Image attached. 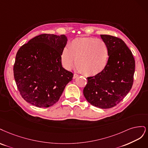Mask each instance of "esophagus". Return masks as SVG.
Returning a JSON list of instances; mask_svg holds the SVG:
<instances>
[{"instance_id":"1","label":"esophagus","mask_w":148,"mask_h":148,"mask_svg":"<svg viewBox=\"0 0 148 148\" xmlns=\"http://www.w3.org/2000/svg\"><path fill=\"white\" fill-rule=\"evenodd\" d=\"M79 76V75L78 74H74V76H73V79H75V78H77V77Z\"/></svg>"}]
</instances>
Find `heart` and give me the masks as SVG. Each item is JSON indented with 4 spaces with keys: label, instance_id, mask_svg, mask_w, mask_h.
I'll use <instances>...</instances> for the list:
<instances>
[{
    "label": "heart",
    "instance_id": "1",
    "mask_svg": "<svg viewBox=\"0 0 148 148\" xmlns=\"http://www.w3.org/2000/svg\"><path fill=\"white\" fill-rule=\"evenodd\" d=\"M108 45L94 37H79L71 41L61 52V60L67 69L75 63L77 69L87 76H95L106 68L109 59Z\"/></svg>",
    "mask_w": 148,
    "mask_h": 148
}]
</instances>
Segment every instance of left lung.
I'll return each instance as SVG.
<instances>
[{
	"mask_svg": "<svg viewBox=\"0 0 148 148\" xmlns=\"http://www.w3.org/2000/svg\"><path fill=\"white\" fill-rule=\"evenodd\" d=\"M109 49L106 68L100 74L87 77L84 95L92 105L101 109L116 106L131 90L135 61L132 51L121 39L100 35Z\"/></svg>",
	"mask_w": 148,
	"mask_h": 148,
	"instance_id": "1",
	"label": "left lung"
}]
</instances>
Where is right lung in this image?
<instances>
[{
    "label": "right lung",
    "mask_w": 148,
    "mask_h": 148,
    "mask_svg": "<svg viewBox=\"0 0 148 148\" xmlns=\"http://www.w3.org/2000/svg\"><path fill=\"white\" fill-rule=\"evenodd\" d=\"M65 35L44 34L18 50L13 66L18 90L26 101L49 108L58 101L73 74L64 69L61 55L67 44Z\"/></svg>",
    "instance_id": "obj_1"
}]
</instances>
